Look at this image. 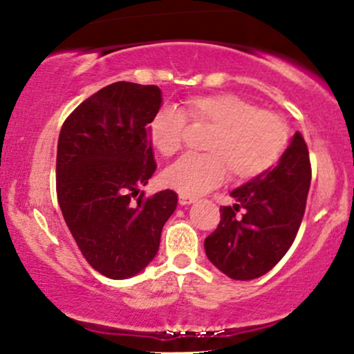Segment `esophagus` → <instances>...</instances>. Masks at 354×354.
Instances as JSON below:
<instances>
[{"label": "esophagus", "mask_w": 354, "mask_h": 354, "mask_svg": "<svg viewBox=\"0 0 354 354\" xmlns=\"http://www.w3.org/2000/svg\"><path fill=\"white\" fill-rule=\"evenodd\" d=\"M194 201H196V200H194V198H191V196H185V194H180V205H181V206L193 205Z\"/></svg>", "instance_id": "obj_1"}]
</instances>
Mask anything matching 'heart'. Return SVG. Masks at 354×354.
Masks as SVG:
<instances>
[{
  "mask_svg": "<svg viewBox=\"0 0 354 354\" xmlns=\"http://www.w3.org/2000/svg\"><path fill=\"white\" fill-rule=\"evenodd\" d=\"M185 113L161 106L148 123V136L163 156L183 148L186 118L193 124L209 126L203 154H186L165 169L163 180L185 196L196 198L216 188L230 173L231 180L245 181L268 171L290 141V126L278 113L258 109L233 93L191 96Z\"/></svg>",
  "mask_w": 354,
  "mask_h": 354,
  "instance_id": "b5f03b06",
  "label": "heart"
}]
</instances>
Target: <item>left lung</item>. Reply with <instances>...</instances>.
Wrapping results in <instances>:
<instances>
[{"mask_svg":"<svg viewBox=\"0 0 354 354\" xmlns=\"http://www.w3.org/2000/svg\"><path fill=\"white\" fill-rule=\"evenodd\" d=\"M310 183L308 146L296 131L274 168L230 193L234 205L219 209L221 221L205 239L209 261L239 281L266 274L293 245Z\"/></svg>","mask_w":354,"mask_h":354,"instance_id":"obj_1","label":"left lung"}]
</instances>
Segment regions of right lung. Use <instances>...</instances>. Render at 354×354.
Wrapping results in <instances>:
<instances>
[{
    "label": "right lung",
    "instance_id": "1",
    "mask_svg": "<svg viewBox=\"0 0 354 354\" xmlns=\"http://www.w3.org/2000/svg\"><path fill=\"white\" fill-rule=\"evenodd\" d=\"M161 101L158 86L118 81L84 100L59 131L61 213L86 261L106 278L143 271L176 209L174 191L149 198L140 191L156 169L148 123Z\"/></svg>",
    "mask_w": 354,
    "mask_h": 354
}]
</instances>
